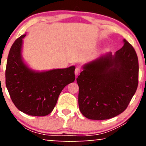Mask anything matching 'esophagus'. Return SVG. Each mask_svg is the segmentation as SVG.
<instances>
[{
	"label": "esophagus",
	"mask_w": 146,
	"mask_h": 146,
	"mask_svg": "<svg viewBox=\"0 0 146 146\" xmlns=\"http://www.w3.org/2000/svg\"><path fill=\"white\" fill-rule=\"evenodd\" d=\"M81 71H82V69L80 68L77 67L76 68V70H75V75H76V76H78L80 74V73L81 72Z\"/></svg>",
	"instance_id": "esophagus-1"
}]
</instances>
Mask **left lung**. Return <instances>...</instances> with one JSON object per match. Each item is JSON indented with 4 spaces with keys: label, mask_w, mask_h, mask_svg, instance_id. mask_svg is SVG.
Instances as JSON below:
<instances>
[{
    "label": "left lung",
    "mask_w": 146,
    "mask_h": 146,
    "mask_svg": "<svg viewBox=\"0 0 146 146\" xmlns=\"http://www.w3.org/2000/svg\"><path fill=\"white\" fill-rule=\"evenodd\" d=\"M123 46L84 65L76 80L78 105L84 116L94 120L111 118L127 108L138 85V59L125 39Z\"/></svg>",
    "instance_id": "8db88e82"
}]
</instances>
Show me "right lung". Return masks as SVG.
I'll return each mask as SVG.
<instances>
[{"label":"right lung","mask_w":146,"mask_h":146,"mask_svg":"<svg viewBox=\"0 0 146 146\" xmlns=\"http://www.w3.org/2000/svg\"><path fill=\"white\" fill-rule=\"evenodd\" d=\"M22 35L13 43L8 56L6 86L15 106L30 115L44 116L51 113L64 88L75 80V66L36 72L24 63Z\"/></svg>","instance_id":"right-lung-1"}]
</instances>
